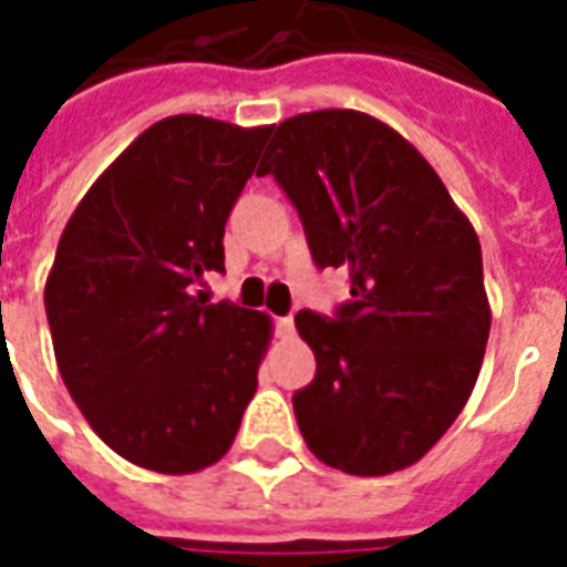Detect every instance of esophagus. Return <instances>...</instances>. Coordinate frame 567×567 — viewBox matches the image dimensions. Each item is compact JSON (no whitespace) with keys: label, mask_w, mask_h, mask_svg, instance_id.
<instances>
[{"label":"esophagus","mask_w":567,"mask_h":567,"mask_svg":"<svg viewBox=\"0 0 567 567\" xmlns=\"http://www.w3.org/2000/svg\"><path fill=\"white\" fill-rule=\"evenodd\" d=\"M276 333L282 337V340H291L295 337V319L288 316V319H276Z\"/></svg>","instance_id":"1"}]
</instances>
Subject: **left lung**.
Masks as SVG:
<instances>
[{
	"label": "left lung",
	"instance_id": "left-lung-1",
	"mask_svg": "<svg viewBox=\"0 0 567 567\" xmlns=\"http://www.w3.org/2000/svg\"><path fill=\"white\" fill-rule=\"evenodd\" d=\"M300 212L319 267H346L337 319L297 312L316 380L295 394L300 434L343 474L416 464L474 392L486 355L483 255L416 145L355 109L303 112L272 127L258 175Z\"/></svg>",
	"mask_w": 567,
	"mask_h": 567
}]
</instances>
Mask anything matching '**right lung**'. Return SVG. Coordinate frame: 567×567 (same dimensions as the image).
Here are the masks:
<instances>
[{
	"label": "right lung",
	"mask_w": 567,
	"mask_h": 567,
	"mask_svg": "<svg viewBox=\"0 0 567 567\" xmlns=\"http://www.w3.org/2000/svg\"><path fill=\"white\" fill-rule=\"evenodd\" d=\"M272 127L173 115L109 163L44 282L72 401L121 458L197 474L227 455L272 340L267 312L209 303L224 224Z\"/></svg>",
	"instance_id": "1"
}]
</instances>
